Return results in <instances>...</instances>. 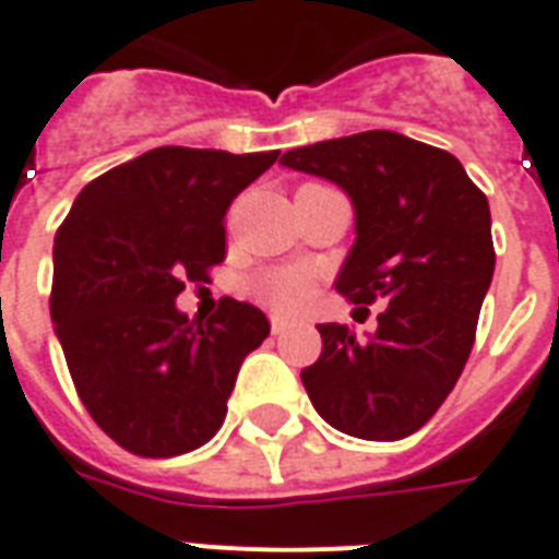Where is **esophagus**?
Listing matches in <instances>:
<instances>
[{
  "instance_id": "esophagus-1",
  "label": "esophagus",
  "mask_w": 559,
  "mask_h": 559,
  "mask_svg": "<svg viewBox=\"0 0 559 559\" xmlns=\"http://www.w3.org/2000/svg\"><path fill=\"white\" fill-rule=\"evenodd\" d=\"M270 325H272V334H284V331H287V319L270 317Z\"/></svg>"
}]
</instances>
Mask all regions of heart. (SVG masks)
I'll return each mask as SVG.
<instances>
[{"label": "heart", "mask_w": 559, "mask_h": 559, "mask_svg": "<svg viewBox=\"0 0 559 559\" xmlns=\"http://www.w3.org/2000/svg\"><path fill=\"white\" fill-rule=\"evenodd\" d=\"M254 298L275 310H296L310 293V275L305 270H272L251 284Z\"/></svg>", "instance_id": "1"}]
</instances>
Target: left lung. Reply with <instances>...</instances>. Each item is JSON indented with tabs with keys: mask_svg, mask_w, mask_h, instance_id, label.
I'll return each instance as SVG.
<instances>
[{
	"mask_svg": "<svg viewBox=\"0 0 559 559\" xmlns=\"http://www.w3.org/2000/svg\"><path fill=\"white\" fill-rule=\"evenodd\" d=\"M281 164L352 199L355 246L334 287L355 305L390 301L366 340L325 322L301 383L322 419L360 440L419 431L468 360L496 249L487 195L457 157L395 131L289 148Z\"/></svg>",
	"mask_w": 559,
	"mask_h": 559,
	"instance_id": "8db88e82",
	"label": "left lung"
}]
</instances>
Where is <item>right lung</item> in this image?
Here are the masks:
<instances>
[{
	"mask_svg": "<svg viewBox=\"0 0 559 559\" xmlns=\"http://www.w3.org/2000/svg\"><path fill=\"white\" fill-rule=\"evenodd\" d=\"M278 160L164 146L84 187L55 234L52 322L81 402L140 457H176L223 428L270 319L223 298L204 322L176 305L225 258V211Z\"/></svg>",
	"mask_w": 559,
	"mask_h": 559,
	"instance_id": "obj_1",
	"label": "right lung"
}]
</instances>
